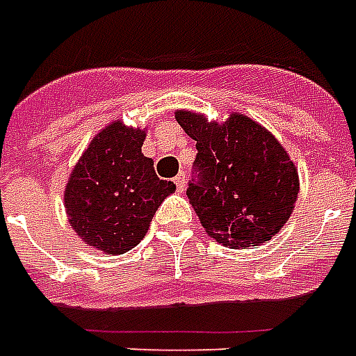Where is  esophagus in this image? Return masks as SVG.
Segmentation results:
<instances>
[{"instance_id": "1", "label": "esophagus", "mask_w": 356, "mask_h": 356, "mask_svg": "<svg viewBox=\"0 0 356 356\" xmlns=\"http://www.w3.org/2000/svg\"><path fill=\"white\" fill-rule=\"evenodd\" d=\"M173 183H175V186H177L179 192H183L184 186H186V179H184V175H177V177L173 179Z\"/></svg>"}]
</instances>
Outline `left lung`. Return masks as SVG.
<instances>
[{
	"mask_svg": "<svg viewBox=\"0 0 356 356\" xmlns=\"http://www.w3.org/2000/svg\"><path fill=\"white\" fill-rule=\"evenodd\" d=\"M175 120L195 140L197 181L186 195L207 234L229 248L271 240L299 194L298 166L281 142L240 113L220 123L183 108Z\"/></svg>",
	"mask_w": 356,
	"mask_h": 356,
	"instance_id": "1",
	"label": "left lung"
}]
</instances>
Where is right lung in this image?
I'll use <instances>...</instances> for the list:
<instances>
[{
	"mask_svg": "<svg viewBox=\"0 0 356 356\" xmlns=\"http://www.w3.org/2000/svg\"><path fill=\"white\" fill-rule=\"evenodd\" d=\"M145 129L111 122L70 173L64 209L75 234L105 254H122L145 236L156 209L175 192L142 153Z\"/></svg>",
	"mask_w": 356,
	"mask_h": 356,
	"instance_id": "1",
	"label": "right lung"
}]
</instances>
